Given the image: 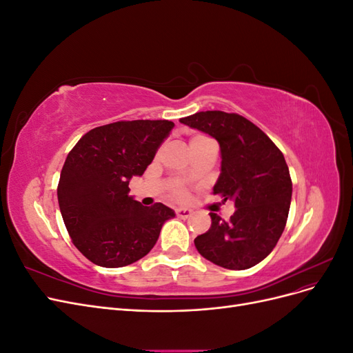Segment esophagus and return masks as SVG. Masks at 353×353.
<instances>
[{
	"mask_svg": "<svg viewBox=\"0 0 353 353\" xmlns=\"http://www.w3.org/2000/svg\"><path fill=\"white\" fill-rule=\"evenodd\" d=\"M191 215H193V210H191V209H187V208H178V209H176V216H178V218L187 219V218H190Z\"/></svg>",
	"mask_w": 353,
	"mask_h": 353,
	"instance_id": "esophagus-1",
	"label": "esophagus"
}]
</instances>
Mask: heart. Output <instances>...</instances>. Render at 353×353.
<instances>
[{"mask_svg": "<svg viewBox=\"0 0 353 353\" xmlns=\"http://www.w3.org/2000/svg\"><path fill=\"white\" fill-rule=\"evenodd\" d=\"M200 138H203V137H194L193 140H191V143L200 140ZM174 196H175V197H178V199H183V197H185V191H184L183 188H176V190L174 191Z\"/></svg>", "mask_w": 353, "mask_h": 353, "instance_id": "1", "label": "heart"}]
</instances>
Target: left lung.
Masks as SVG:
<instances>
[{
	"mask_svg": "<svg viewBox=\"0 0 353 353\" xmlns=\"http://www.w3.org/2000/svg\"><path fill=\"white\" fill-rule=\"evenodd\" d=\"M181 123L209 134L221 147V175L213 194L232 200L223 221L210 212V228L194 239L208 261L227 270H248L263 261L284 231L292 201V178L280 148L237 113L197 112Z\"/></svg>",
	"mask_w": 353,
	"mask_h": 353,
	"instance_id": "obj_1",
	"label": "left lung"
}]
</instances>
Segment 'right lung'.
Returning a JSON list of instances; mask_svg holds the SVG:
<instances>
[{"label": "right lung", "instance_id": "obj_1", "mask_svg": "<svg viewBox=\"0 0 353 353\" xmlns=\"http://www.w3.org/2000/svg\"><path fill=\"white\" fill-rule=\"evenodd\" d=\"M170 121H121L85 134L66 157L57 187L59 206L77 249L104 268L131 265L153 249L175 212L130 196L172 131Z\"/></svg>", "mask_w": 353, "mask_h": 353}]
</instances>
